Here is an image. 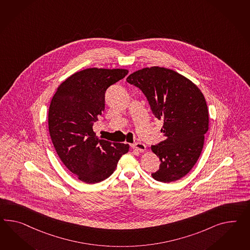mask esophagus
Segmentation results:
<instances>
[{"label": "esophagus", "instance_id": "esophagus-1", "mask_svg": "<svg viewBox=\"0 0 250 250\" xmlns=\"http://www.w3.org/2000/svg\"><path fill=\"white\" fill-rule=\"evenodd\" d=\"M132 148H134L135 150L143 152L146 149V146H145V144H143L141 142H138V143H135L132 145Z\"/></svg>", "mask_w": 250, "mask_h": 250}]
</instances>
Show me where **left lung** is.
Listing matches in <instances>:
<instances>
[{"label":"left lung","instance_id":"1","mask_svg":"<svg viewBox=\"0 0 250 250\" xmlns=\"http://www.w3.org/2000/svg\"><path fill=\"white\" fill-rule=\"evenodd\" d=\"M127 82L142 90L154 116L163 122L165 141L150 147L160 160L152 178L164 183L183 178L199 160L208 129L203 93L188 78L159 66L135 71Z\"/></svg>","mask_w":250,"mask_h":250}]
</instances>
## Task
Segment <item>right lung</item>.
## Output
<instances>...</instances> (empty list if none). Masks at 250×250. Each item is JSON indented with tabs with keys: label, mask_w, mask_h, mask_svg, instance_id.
Returning a JSON list of instances; mask_svg holds the SVG:
<instances>
[{
	"label": "right lung",
	"mask_w": 250,
	"mask_h": 250,
	"mask_svg": "<svg viewBox=\"0 0 250 250\" xmlns=\"http://www.w3.org/2000/svg\"><path fill=\"white\" fill-rule=\"evenodd\" d=\"M126 69L89 68L67 78L51 99L48 123L59 158L78 179L94 184L109 178L128 144L100 140L93 123L105 109V92Z\"/></svg>",
	"instance_id": "add662e5"
}]
</instances>
